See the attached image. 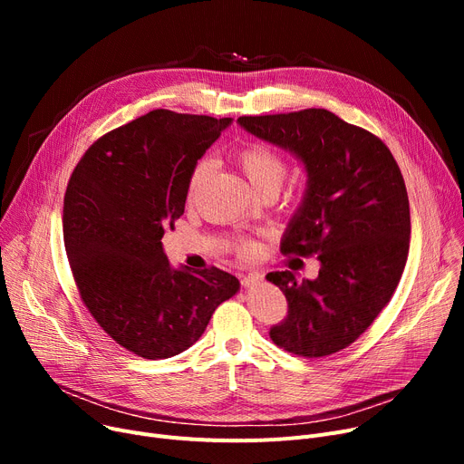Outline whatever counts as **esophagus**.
Here are the masks:
<instances>
[{
	"label": "esophagus",
	"instance_id": "obj_1",
	"mask_svg": "<svg viewBox=\"0 0 464 464\" xmlns=\"http://www.w3.org/2000/svg\"><path fill=\"white\" fill-rule=\"evenodd\" d=\"M242 285L245 287H256L263 282V275L261 273H248L246 276H242Z\"/></svg>",
	"mask_w": 464,
	"mask_h": 464
}]
</instances>
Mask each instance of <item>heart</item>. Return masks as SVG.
I'll use <instances>...</instances> for the list:
<instances>
[{"label":"heart","mask_w":464,"mask_h":464,"mask_svg":"<svg viewBox=\"0 0 464 464\" xmlns=\"http://www.w3.org/2000/svg\"><path fill=\"white\" fill-rule=\"evenodd\" d=\"M235 161L238 163L242 173L246 175L256 193L263 189H271V188L280 189L287 175L285 158L276 150H273L271 146L261 144V142H250L246 146H242V149L235 152ZM208 169L210 165L207 160L195 163L188 180V198H193V195L198 193V189L201 188V184L208 175ZM237 248L242 256H250L256 250L252 242H238Z\"/></svg>","instance_id":"b5f03b06"}]
</instances>
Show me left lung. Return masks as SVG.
I'll list each match as a JSON object with an SVG mask.
<instances>
[{"mask_svg": "<svg viewBox=\"0 0 464 464\" xmlns=\"http://www.w3.org/2000/svg\"><path fill=\"white\" fill-rule=\"evenodd\" d=\"M237 121L294 154L308 177L280 250L318 256L322 266L314 280L266 275L287 299V318L269 333L273 343L303 357L344 350L378 318L404 271L410 205L401 169L376 135L325 109Z\"/></svg>", "mask_w": 464, "mask_h": 464, "instance_id": "left-lung-1", "label": "left lung"}]
</instances>
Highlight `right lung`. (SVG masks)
<instances>
[{
  "mask_svg": "<svg viewBox=\"0 0 464 464\" xmlns=\"http://www.w3.org/2000/svg\"><path fill=\"white\" fill-rule=\"evenodd\" d=\"M231 118L150 111L93 142L63 198V245L81 297L103 331L144 359L199 340L240 282L216 266L169 263L161 238L184 214L191 169Z\"/></svg>",
  "mask_w": 464,
  "mask_h": 464,
  "instance_id": "obj_1",
  "label": "right lung"
}]
</instances>
